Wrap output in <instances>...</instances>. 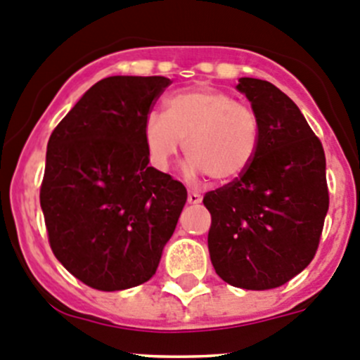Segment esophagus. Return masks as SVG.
Instances as JSON below:
<instances>
[{
	"mask_svg": "<svg viewBox=\"0 0 360 360\" xmlns=\"http://www.w3.org/2000/svg\"><path fill=\"white\" fill-rule=\"evenodd\" d=\"M200 200H202V195H200V193H197V191H190V193H188V204H193V206H197V204H200Z\"/></svg>",
	"mask_w": 360,
	"mask_h": 360,
	"instance_id": "1",
	"label": "esophagus"
}]
</instances>
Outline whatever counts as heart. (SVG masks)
I'll return each instance as SVG.
<instances>
[{
	"mask_svg": "<svg viewBox=\"0 0 360 360\" xmlns=\"http://www.w3.org/2000/svg\"><path fill=\"white\" fill-rule=\"evenodd\" d=\"M184 140L188 174H207L217 183L240 179L254 163L261 122L247 104L213 86H191L165 101V113L143 119V142L158 170L169 169Z\"/></svg>",
	"mask_w": 360,
	"mask_h": 360,
	"instance_id": "1",
	"label": "heart"
}]
</instances>
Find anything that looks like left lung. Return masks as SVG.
I'll return each instance as SVG.
<instances>
[{"mask_svg": "<svg viewBox=\"0 0 360 360\" xmlns=\"http://www.w3.org/2000/svg\"><path fill=\"white\" fill-rule=\"evenodd\" d=\"M261 122L250 169L207 191V248L221 281L243 290L286 284L312 261L328 211L325 153L297 104L271 85L240 78Z\"/></svg>", "mask_w": 360, "mask_h": 360, "instance_id": "left-lung-1", "label": "left lung"}]
</instances>
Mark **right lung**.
I'll return each instance as SVG.
<instances>
[{
    "instance_id": "obj_1",
    "label": "right lung",
    "mask_w": 360,
    "mask_h": 360,
    "mask_svg": "<svg viewBox=\"0 0 360 360\" xmlns=\"http://www.w3.org/2000/svg\"><path fill=\"white\" fill-rule=\"evenodd\" d=\"M163 76H110L90 86L49 136L40 186L49 245L101 291L149 281L186 204V188L154 167L143 119Z\"/></svg>"
}]
</instances>
